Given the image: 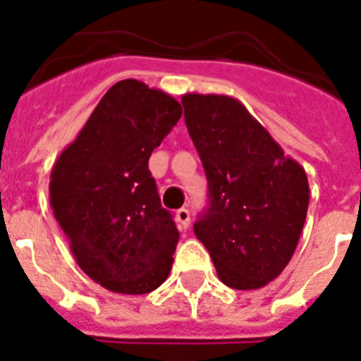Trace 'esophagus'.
<instances>
[{"label": "esophagus", "instance_id": "1", "mask_svg": "<svg viewBox=\"0 0 361 361\" xmlns=\"http://www.w3.org/2000/svg\"><path fill=\"white\" fill-rule=\"evenodd\" d=\"M176 219L180 224V229H187L191 225V212L187 210V208H180V210L176 212Z\"/></svg>", "mask_w": 361, "mask_h": 361}]
</instances>
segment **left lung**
Here are the masks:
<instances>
[{"label":"left lung","instance_id":"obj_1","mask_svg":"<svg viewBox=\"0 0 361 361\" xmlns=\"http://www.w3.org/2000/svg\"><path fill=\"white\" fill-rule=\"evenodd\" d=\"M181 104L210 200L195 235L225 286L259 290L295 252L310 199L305 169L236 98L189 92Z\"/></svg>","mask_w":361,"mask_h":361}]
</instances>
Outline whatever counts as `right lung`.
I'll use <instances>...</instances> for the list:
<instances>
[{"mask_svg":"<svg viewBox=\"0 0 361 361\" xmlns=\"http://www.w3.org/2000/svg\"><path fill=\"white\" fill-rule=\"evenodd\" d=\"M180 117L166 92L115 82L52 166V214L77 265L106 290L144 295L169 279L180 233L147 162Z\"/></svg>","mask_w":361,"mask_h":361,"instance_id":"right-lung-1","label":"right lung"}]
</instances>
